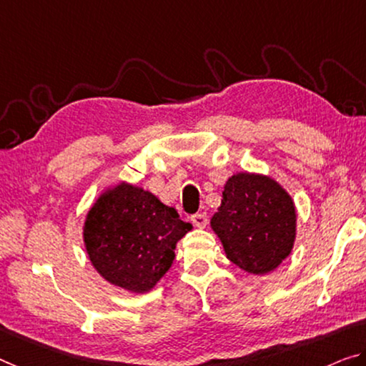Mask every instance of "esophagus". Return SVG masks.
Returning <instances> with one entry per match:
<instances>
[{
	"label": "esophagus",
	"mask_w": 366,
	"mask_h": 366,
	"mask_svg": "<svg viewBox=\"0 0 366 366\" xmlns=\"http://www.w3.org/2000/svg\"><path fill=\"white\" fill-rule=\"evenodd\" d=\"M191 222L194 224L196 227H206L207 224V214L206 212H196V214L191 216Z\"/></svg>",
	"instance_id": "obj_1"
}]
</instances>
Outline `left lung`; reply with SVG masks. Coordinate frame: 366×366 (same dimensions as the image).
Returning <instances> with one entry per match:
<instances>
[{
	"label": "left lung",
	"instance_id": "left-lung-1",
	"mask_svg": "<svg viewBox=\"0 0 366 366\" xmlns=\"http://www.w3.org/2000/svg\"><path fill=\"white\" fill-rule=\"evenodd\" d=\"M211 227L230 262L249 273L263 274L277 268L293 249L295 204L272 178L239 173L224 187L222 204Z\"/></svg>",
	"mask_w": 366,
	"mask_h": 366
}]
</instances>
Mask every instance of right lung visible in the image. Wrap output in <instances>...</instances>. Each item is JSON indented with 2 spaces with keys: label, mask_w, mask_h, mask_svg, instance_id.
Segmentation results:
<instances>
[{
  "label": "right lung",
  "mask_w": 366,
  "mask_h": 366,
  "mask_svg": "<svg viewBox=\"0 0 366 366\" xmlns=\"http://www.w3.org/2000/svg\"><path fill=\"white\" fill-rule=\"evenodd\" d=\"M189 229L175 207L122 183L94 202L83 237L101 277L119 288L145 293L170 269L177 242Z\"/></svg>",
  "instance_id": "1"
}]
</instances>
